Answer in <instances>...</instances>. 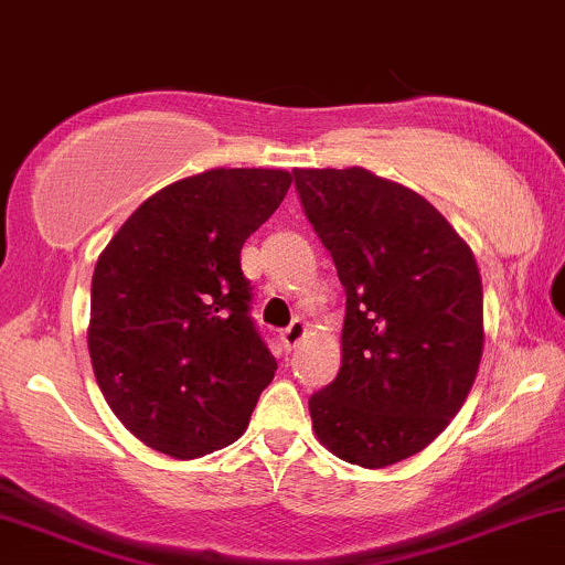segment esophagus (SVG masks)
I'll list each match as a JSON object with an SVG mask.
<instances>
[{
    "instance_id": "1",
    "label": "esophagus",
    "mask_w": 565,
    "mask_h": 565,
    "mask_svg": "<svg viewBox=\"0 0 565 565\" xmlns=\"http://www.w3.org/2000/svg\"><path fill=\"white\" fill-rule=\"evenodd\" d=\"M305 337H307V323L305 320H294V323L282 331V344L288 350H294V348H299V342Z\"/></svg>"
}]
</instances>
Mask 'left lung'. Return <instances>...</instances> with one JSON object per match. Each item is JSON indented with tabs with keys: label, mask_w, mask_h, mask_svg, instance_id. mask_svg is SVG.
Masks as SVG:
<instances>
[{
	"label": "left lung",
	"mask_w": 565,
	"mask_h": 565,
	"mask_svg": "<svg viewBox=\"0 0 565 565\" xmlns=\"http://www.w3.org/2000/svg\"><path fill=\"white\" fill-rule=\"evenodd\" d=\"M344 285L342 366L309 396L320 445L363 469L428 447L482 358V280L469 245L420 193L361 167L294 169Z\"/></svg>",
	"instance_id": "8db88e82"
}]
</instances>
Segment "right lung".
I'll return each instance as SVG.
<instances>
[{
  "mask_svg": "<svg viewBox=\"0 0 565 565\" xmlns=\"http://www.w3.org/2000/svg\"><path fill=\"white\" fill-rule=\"evenodd\" d=\"M290 180L282 169L178 180L139 204L96 260V382L118 420L153 450L199 458L232 445L275 377L239 253Z\"/></svg>",
  "mask_w": 565,
  "mask_h": 565,
  "instance_id": "1",
  "label": "right lung"
}]
</instances>
